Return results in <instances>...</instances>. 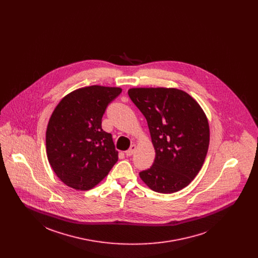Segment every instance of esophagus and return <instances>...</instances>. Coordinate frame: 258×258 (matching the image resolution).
Segmentation results:
<instances>
[{"mask_svg": "<svg viewBox=\"0 0 258 258\" xmlns=\"http://www.w3.org/2000/svg\"><path fill=\"white\" fill-rule=\"evenodd\" d=\"M135 149H136V146L135 145H132L130 149H128L126 152H125V155L127 156V157H130V156H132L133 154H134V151H135Z\"/></svg>", "mask_w": 258, "mask_h": 258, "instance_id": "34e87169", "label": "esophagus"}]
</instances>
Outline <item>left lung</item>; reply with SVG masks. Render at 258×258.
I'll use <instances>...</instances> for the list:
<instances>
[{
	"mask_svg": "<svg viewBox=\"0 0 258 258\" xmlns=\"http://www.w3.org/2000/svg\"><path fill=\"white\" fill-rule=\"evenodd\" d=\"M128 95L147 120L156 157L140 178L157 192L172 194L202 169L210 144L209 122L199 103L176 88H131Z\"/></svg>",
	"mask_w": 258,
	"mask_h": 258,
	"instance_id": "1",
	"label": "left lung"
}]
</instances>
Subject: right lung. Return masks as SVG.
Listing matches in <instances>:
<instances>
[{"label":"right lung","instance_id":"right-lung-1","mask_svg":"<svg viewBox=\"0 0 258 258\" xmlns=\"http://www.w3.org/2000/svg\"><path fill=\"white\" fill-rule=\"evenodd\" d=\"M122 89L92 85L68 94L48 121L45 135L48 162L61 182L87 190L100 183L118 161L112 135L102 117Z\"/></svg>","mask_w":258,"mask_h":258}]
</instances>
